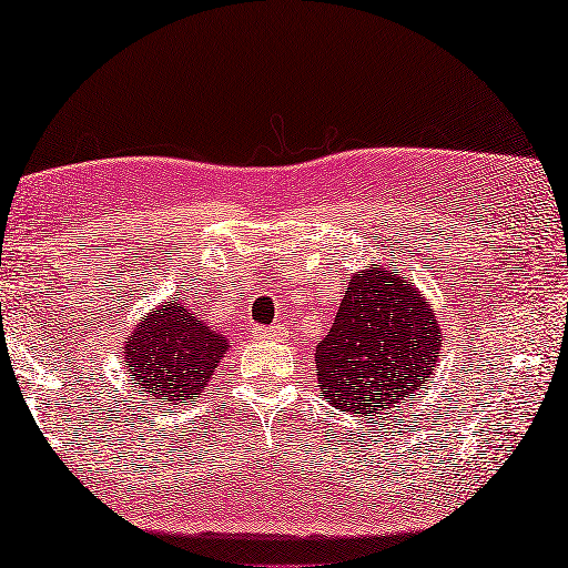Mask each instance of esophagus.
<instances>
[{
    "label": "esophagus",
    "mask_w": 568,
    "mask_h": 568,
    "mask_svg": "<svg viewBox=\"0 0 568 568\" xmlns=\"http://www.w3.org/2000/svg\"><path fill=\"white\" fill-rule=\"evenodd\" d=\"M252 338H255V341L281 338V328H277V326H255V328H252Z\"/></svg>",
    "instance_id": "esophagus-1"
}]
</instances>
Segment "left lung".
I'll use <instances>...</instances> for the list:
<instances>
[{
	"label": "left lung",
	"instance_id": "obj_1",
	"mask_svg": "<svg viewBox=\"0 0 568 568\" xmlns=\"http://www.w3.org/2000/svg\"><path fill=\"white\" fill-rule=\"evenodd\" d=\"M439 323L417 287L386 270L351 277L328 336L316 346L321 394L333 407L374 417L414 399L439 358Z\"/></svg>",
	"mask_w": 568,
	"mask_h": 568
}]
</instances>
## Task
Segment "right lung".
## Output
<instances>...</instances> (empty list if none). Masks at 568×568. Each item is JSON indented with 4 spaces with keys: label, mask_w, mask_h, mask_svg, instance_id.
<instances>
[{
    "label": "right lung",
    "mask_w": 568,
    "mask_h": 568,
    "mask_svg": "<svg viewBox=\"0 0 568 568\" xmlns=\"http://www.w3.org/2000/svg\"><path fill=\"white\" fill-rule=\"evenodd\" d=\"M224 351L222 333L204 326L189 305L169 301L133 331L123 356L133 384L156 404H179L204 389Z\"/></svg>",
    "instance_id": "obj_1"
}]
</instances>
